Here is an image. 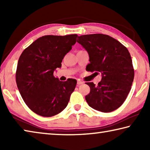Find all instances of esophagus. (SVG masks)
I'll return each mask as SVG.
<instances>
[{
    "instance_id": "obj_1",
    "label": "esophagus",
    "mask_w": 150,
    "mask_h": 150,
    "mask_svg": "<svg viewBox=\"0 0 150 150\" xmlns=\"http://www.w3.org/2000/svg\"><path fill=\"white\" fill-rule=\"evenodd\" d=\"M83 83H84V82H83V81H81V80H77V85H82V84H83Z\"/></svg>"
}]
</instances>
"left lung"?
<instances>
[{"label": "left lung", "instance_id": "obj_1", "mask_svg": "<svg viewBox=\"0 0 150 150\" xmlns=\"http://www.w3.org/2000/svg\"><path fill=\"white\" fill-rule=\"evenodd\" d=\"M77 42L87 51V71L100 72L102 79L91 88L85 99L91 108L103 112L115 110L122 105L131 89L134 70L130 53L118 40L108 35L94 34L78 37Z\"/></svg>", "mask_w": 150, "mask_h": 150}]
</instances>
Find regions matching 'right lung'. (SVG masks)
Returning a JSON list of instances; mask_svg holds the SVG:
<instances>
[{
  "label": "right lung",
  "mask_w": 150,
  "mask_h": 150,
  "mask_svg": "<svg viewBox=\"0 0 150 150\" xmlns=\"http://www.w3.org/2000/svg\"><path fill=\"white\" fill-rule=\"evenodd\" d=\"M77 34L47 35L39 38L22 53L16 72L18 88L25 103L37 115L50 117L64 110L77 81H60L54 76Z\"/></svg>",
  "instance_id": "right-lung-1"
}]
</instances>
